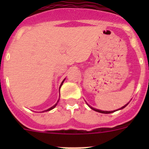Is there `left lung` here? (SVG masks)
<instances>
[{
    "mask_svg": "<svg viewBox=\"0 0 149 149\" xmlns=\"http://www.w3.org/2000/svg\"><path fill=\"white\" fill-rule=\"evenodd\" d=\"M86 104H87V103H86ZM129 104V102L127 104H126L125 105H124L123 107H121V108H119V110H113V111H104V110H98V109H95V108H94V107H91L90 105H89V104H87V105L89 107H90L91 109H92V110H95V111L98 112V113H106V114H107V113H113V112L117 111V110H122V109H124V108H125V107L126 106H127V104Z\"/></svg>",
    "mask_w": 149,
    "mask_h": 149,
    "instance_id": "left-lung-1",
    "label": "left lung"
}]
</instances>
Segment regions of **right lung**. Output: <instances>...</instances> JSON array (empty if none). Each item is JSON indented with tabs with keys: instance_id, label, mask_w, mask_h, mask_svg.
I'll return each mask as SVG.
<instances>
[{
	"instance_id": "add662e5",
	"label": "right lung",
	"mask_w": 149,
	"mask_h": 149,
	"mask_svg": "<svg viewBox=\"0 0 149 149\" xmlns=\"http://www.w3.org/2000/svg\"><path fill=\"white\" fill-rule=\"evenodd\" d=\"M65 79H64V80H63V82H62L61 83V84H60V87H61V86H62V85H63V82H64V81H65ZM59 100H60V98H59V99H58V101H57V102H56V104H55L54 105V106L53 107H50V108L49 109H48V110H44V111H43V112H45V111H49V110H52V109H54V107H56V104H57V103H58V102H59Z\"/></svg>"
}]
</instances>
